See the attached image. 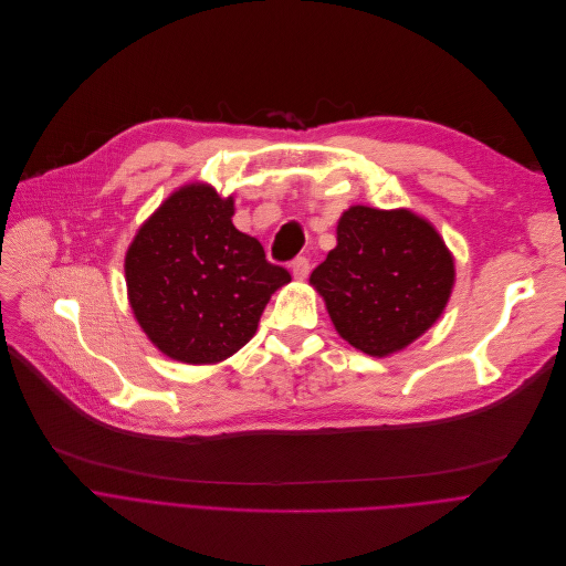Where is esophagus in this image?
Returning <instances> with one entry per match:
<instances>
[{
	"label": "esophagus",
	"instance_id": "esophagus-1",
	"mask_svg": "<svg viewBox=\"0 0 566 566\" xmlns=\"http://www.w3.org/2000/svg\"><path fill=\"white\" fill-rule=\"evenodd\" d=\"M290 272H292V276L297 279V281H304V279L308 276V272H311V262H308V258H297V260H292V264H290Z\"/></svg>",
	"mask_w": 566,
	"mask_h": 566
}]
</instances>
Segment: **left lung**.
<instances>
[{"mask_svg": "<svg viewBox=\"0 0 566 566\" xmlns=\"http://www.w3.org/2000/svg\"><path fill=\"white\" fill-rule=\"evenodd\" d=\"M455 279L440 232L410 209L349 207L311 274L340 338L370 357L408 347L442 315Z\"/></svg>", "mask_w": 566, "mask_h": 566, "instance_id": "1", "label": "left lung"}]
</instances>
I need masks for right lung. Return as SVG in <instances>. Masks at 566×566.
Masks as SVG:
<instances>
[{"instance_id": "right-lung-1", "label": "right lung", "mask_w": 566, "mask_h": 566, "mask_svg": "<svg viewBox=\"0 0 566 566\" xmlns=\"http://www.w3.org/2000/svg\"><path fill=\"white\" fill-rule=\"evenodd\" d=\"M234 200L186 184L133 237L124 272L147 338L175 361L219 364L244 347L287 269L232 226Z\"/></svg>"}]
</instances>
